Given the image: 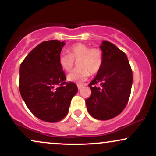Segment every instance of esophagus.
Wrapping results in <instances>:
<instances>
[{
  "label": "esophagus",
  "instance_id": "1",
  "mask_svg": "<svg viewBox=\"0 0 156 156\" xmlns=\"http://www.w3.org/2000/svg\"><path fill=\"white\" fill-rule=\"evenodd\" d=\"M77 87H78V89H80L82 88V87H83V85H80V84H78V86H77Z\"/></svg>",
  "mask_w": 156,
  "mask_h": 156
}]
</instances>
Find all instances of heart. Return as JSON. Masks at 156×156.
I'll return each instance as SVG.
<instances>
[{
	"mask_svg": "<svg viewBox=\"0 0 156 156\" xmlns=\"http://www.w3.org/2000/svg\"><path fill=\"white\" fill-rule=\"evenodd\" d=\"M68 52H62L58 57L60 67L65 71H69L74 65V60H78V67L67 75L69 82L80 83L85 81L92 74H95L101 69L103 64V53L98 48H89L83 43L73 44Z\"/></svg>",
	"mask_w": 156,
	"mask_h": 156,
	"instance_id": "b5f03b06",
	"label": "heart"
}]
</instances>
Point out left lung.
Listing matches in <instances>:
<instances>
[{
	"label": "left lung",
	"mask_w": 156,
	"mask_h": 156,
	"mask_svg": "<svg viewBox=\"0 0 156 156\" xmlns=\"http://www.w3.org/2000/svg\"><path fill=\"white\" fill-rule=\"evenodd\" d=\"M103 64L95 78L89 83L90 98L86 100L92 117L107 120L117 117L126 106L133 83V73L124 52L108 41L100 46ZM100 84L96 87L95 84Z\"/></svg>",
	"instance_id": "left-lung-1"
}]
</instances>
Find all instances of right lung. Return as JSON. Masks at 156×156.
<instances>
[{
	"label": "right lung",
	"mask_w": 156,
	"mask_h": 156,
	"mask_svg": "<svg viewBox=\"0 0 156 156\" xmlns=\"http://www.w3.org/2000/svg\"><path fill=\"white\" fill-rule=\"evenodd\" d=\"M66 43L49 40L34 48L20 67L21 97L35 117L48 122L60 121L67 114L76 84L66 83L58 57ZM58 85L60 87H56Z\"/></svg>",
	"instance_id": "1"
}]
</instances>
